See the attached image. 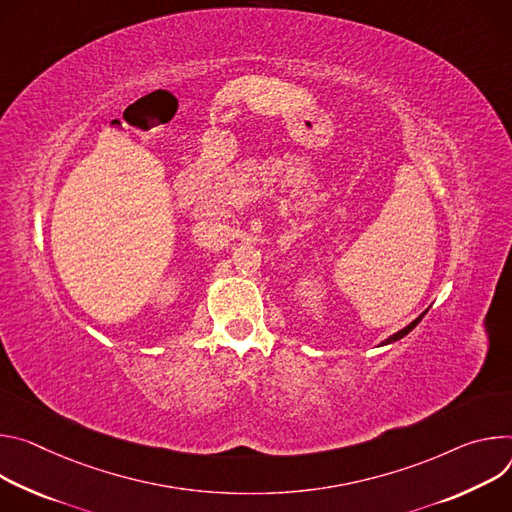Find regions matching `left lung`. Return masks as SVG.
<instances>
[{"label":"left lung","mask_w":512,"mask_h":512,"mask_svg":"<svg viewBox=\"0 0 512 512\" xmlns=\"http://www.w3.org/2000/svg\"><path fill=\"white\" fill-rule=\"evenodd\" d=\"M423 315H425V313H423ZM423 315H419V317H417L415 321H411V323H409V325H407L405 329H401V331H396L394 335H390V337L386 339V342H384V346H386V344H392V342H399V339H401V337H405V335H407L409 331H413V329L417 327V323H419V321L423 319Z\"/></svg>","instance_id":"8db88e82"}]
</instances>
